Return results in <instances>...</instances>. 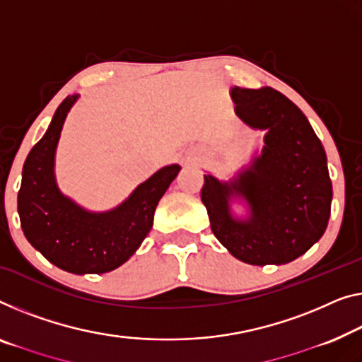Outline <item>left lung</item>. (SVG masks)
Wrapping results in <instances>:
<instances>
[{
  "label": "left lung",
  "mask_w": 362,
  "mask_h": 362,
  "mask_svg": "<svg viewBox=\"0 0 362 362\" xmlns=\"http://www.w3.org/2000/svg\"><path fill=\"white\" fill-rule=\"evenodd\" d=\"M230 97L245 125L265 129V146L233 180L204 175L202 202L216 239L237 260L284 265L327 229L333 192L325 149L299 107L273 88L234 86ZM233 197L250 206L245 220L230 211Z\"/></svg>",
  "instance_id": "1"
}]
</instances>
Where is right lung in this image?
<instances>
[{"instance_id":"add662e5","label":"right lung","mask_w":362,"mask_h":362,"mask_svg":"<svg viewBox=\"0 0 362 362\" xmlns=\"http://www.w3.org/2000/svg\"><path fill=\"white\" fill-rule=\"evenodd\" d=\"M68 95L55 112L47 133L30 149L18 193L21 228L30 245L68 273H107L123 265L153 228L159 199L180 172L165 165L136 187L117 208L90 213L64 197L55 180V151L68 112L78 100Z\"/></svg>"}]
</instances>
